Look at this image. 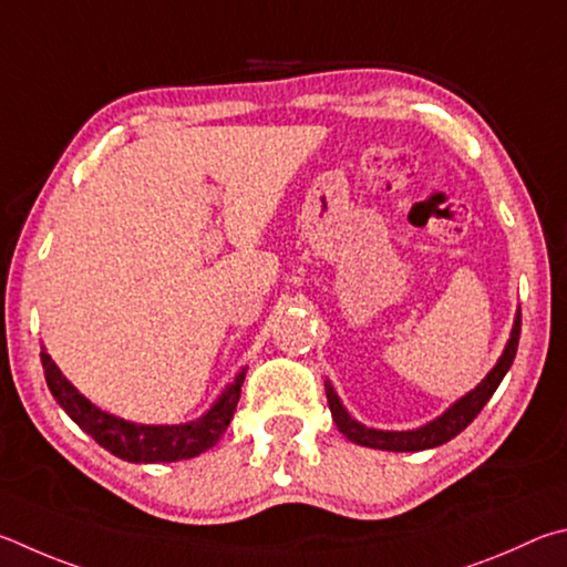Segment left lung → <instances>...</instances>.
<instances>
[{"label": "left lung", "mask_w": 567, "mask_h": 567, "mask_svg": "<svg viewBox=\"0 0 567 567\" xmlns=\"http://www.w3.org/2000/svg\"><path fill=\"white\" fill-rule=\"evenodd\" d=\"M518 341H520V309L515 313L513 321V331L511 339L505 343L503 355L498 363L493 365L491 373L475 385L471 393H465L463 399L455 401L449 411L441 413L439 419L421 425V429L413 431H379V429H365L363 423L351 419V413L343 409V403L339 395H336L331 381H326V399H329V409L339 431L346 435V439L365 445V449H379V451H395V453H415V451H425V449H435V445L449 443L455 439L463 429H468L473 423L475 415L483 411V405L491 401V395L498 389L503 375L508 373L513 365L515 351H518Z\"/></svg>", "instance_id": "1"}]
</instances>
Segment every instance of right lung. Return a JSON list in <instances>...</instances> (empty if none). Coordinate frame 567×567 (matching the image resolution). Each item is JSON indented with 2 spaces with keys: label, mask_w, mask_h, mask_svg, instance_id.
Here are the masks:
<instances>
[{
  "label": "right lung",
  "mask_w": 567,
  "mask_h": 567,
  "mask_svg": "<svg viewBox=\"0 0 567 567\" xmlns=\"http://www.w3.org/2000/svg\"><path fill=\"white\" fill-rule=\"evenodd\" d=\"M42 365L49 391H52L56 403L66 411L69 419L84 433L92 435L102 449L128 463H174L196 458L198 453L214 449L234 419L236 403L241 399V385L246 379V369L236 373V379L226 385L202 419L178 425H144L124 421L118 415L96 409L92 401L84 399L64 379L62 371L56 369V363L49 359L44 349Z\"/></svg>",
  "instance_id": "add662e5"
}]
</instances>
